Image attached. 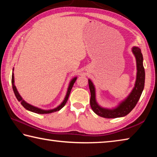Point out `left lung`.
I'll use <instances>...</instances> for the list:
<instances>
[{"label":"left lung","mask_w":157,"mask_h":157,"mask_svg":"<svg viewBox=\"0 0 157 157\" xmlns=\"http://www.w3.org/2000/svg\"><path fill=\"white\" fill-rule=\"evenodd\" d=\"M132 52L136 59L137 75L135 86L128 97L123 101L118 107L113 109H108L100 107L95 100V87L92 82L89 79V86L91 92L90 105L92 110L99 116L106 118H116L123 117L128 114L136 105L144 89L145 69L143 64V55L141 50L138 47H133Z\"/></svg>","instance_id":"left-lung-1"}]
</instances>
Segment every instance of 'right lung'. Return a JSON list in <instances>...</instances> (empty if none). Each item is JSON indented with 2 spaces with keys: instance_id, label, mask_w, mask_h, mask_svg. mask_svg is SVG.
I'll return each mask as SVG.
<instances>
[{
  "instance_id": "obj_1",
  "label": "right lung",
  "mask_w": 157,
  "mask_h": 157,
  "mask_svg": "<svg viewBox=\"0 0 157 157\" xmlns=\"http://www.w3.org/2000/svg\"><path fill=\"white\" fill-rule=\"evenodd\" d=\"M13 71H14V69H13ZM76 79H77V78H74L72 79V80L71 81L70 84H69V86H68V88L67 94H66V97L64 98V100L63 101L62 104H61L59 106V107H57V108L53 109H50V110H43V109H41L37 108L36 107H34V106L31 105L30 104H28V103L25 102V101L23 100V98H21V96L19 95V94H18L17 89V88H16V86H15V85H14V73H12V84L13 91H14V94H15L16 98H17L18 101H19V102H21V105H23V107H24L25 109H26L28 110V111H33V112H34V113H40V114H45V113H50L55 112V111H59L61 109L64 107V105H66V102H67V100L68 99V97H69V95H70V93L71 91V89H72L73 84H74V83H75V82L76 81Z\"/></svg>"
}]
</instances>
